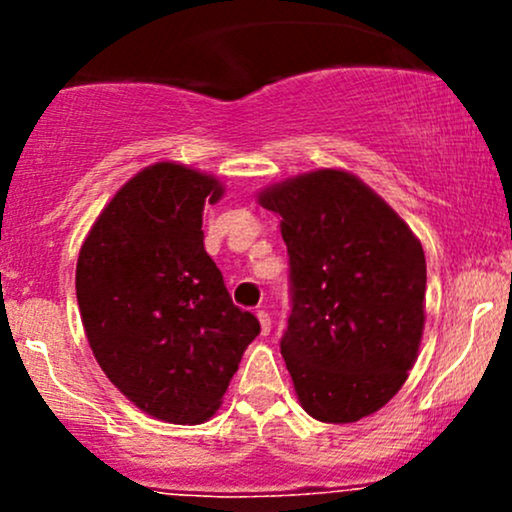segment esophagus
Segmentation results:
<instances>
[{
  "label": "esophagus",
  "instance_id": "34e87169",
  "mask_svg": "<svg viewBox=\"0 0 512 512\" xmlns=\"http://www.w3.org/2000/svg\"><path fill=\"white\" fill-rule=\"evenodd\" d=\"M257 320H260V332L269 334V330H272V317H269V313H264V310H257Z\"/></svg>",
  "mask_w": 512,
  "mask_h": 512
}]
</instances>
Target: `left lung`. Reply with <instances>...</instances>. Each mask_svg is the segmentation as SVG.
Returning <instances> with one entry per match:
<instances>
[{
	"instance_id": "obj_1",
	"label": "left lung",
	"mask_w": 512,
	"mask_h": 512,
	"mask_svg": "<svg viewBox=\"0 0 512 512\" xmlns=\"http://www.w3.org/2000/svg\"><path fill=\"white\" fill-rule=\"evenodd\" d=\"M281 216L291 315L281 337L301 407L325 424L375 414L407 380L424 334L426 257L356 175L320 168L260 192Z\"/></svg>"
}]
</instances>
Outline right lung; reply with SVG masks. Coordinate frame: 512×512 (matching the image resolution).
I'll return each mask as SVG.
<instances>
[{"label": "right lung", "instance_id": "1", "mask_svg": "<svg viewBox=\"0 0 512 512\" xmlns=\"http://www.w3.org/2000/svg\"><path fill=\"white\" fill-rule=\"evenodd\" d=\"M221 197L214 175L154 163L105 204L76 262L98 366L129 402L170 424L211 419L260 334L204 250V204Z\"/></svg>", "mask_w": 512, "mask_h": 512}]
</instances>
